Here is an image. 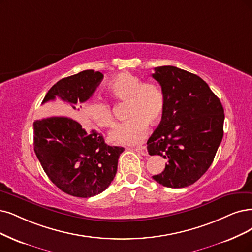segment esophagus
<instances>
[{
  "label": "esophagus",
  "mask_w": 252,
  "mask_h": 252,
  "mask_svg": "<svg viewBox=\"0 0 252 252\" xmlns=\"http://www.w3.org/2000/svg\"><path fill=\"white\" fill-rule=\"evenodd\" d=\"M134 151L137 152L138 154H140L142 156H148V152H147V148L146 146H138V147H135Z\"/></svg>",
  "instance_id": "esophagus-1"
}]
</instances>
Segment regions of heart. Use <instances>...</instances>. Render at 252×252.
Segmentation results:
<instances>
[{"label": "heart", "instance_id": "obj_1", "mask_svg": "<svg viewBox=\"0 0 252 252\" xmlns=\"http://www.w3.org/2000/svg\"><path fill=\"white\" fill-rule=\"evenodd\" d=\"M107 88L115 100L127 102L126 117L129 118L111 131L109 139L117 144L139 143L146 136L148 125L160 123L165 110L164 92L156 84L143 83L129 72L117 74L108 83ZM85 112L87 119L99 127L114 125L112 107L105 100H89Z\"/></svg>", "mask_w": 252, "mask_h": 252}]
</instances>
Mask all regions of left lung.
Here are the masks:
<instances>
[{
    "label": "left lung",
    "mask_w": 252,
    "mask_h": 252,
    "mask_svg": "<svg viewBox=\"0 0 252 252\" xmlns=\"http://www.w3.org/2000/svg\"><path fill=\"white\" fill-rule=\"evenodd\" d=\"M152 77L162 87L165 110L147 151L167 160L164 171L153 179L168 188L188 187L214 161L223 137L224 110L196 74L168 65L156 67Z\"/></svg>",
    "instance_id": "left-lung-1"
}]
</instances>
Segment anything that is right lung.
<instances>
[{
	"mask_svg": "<svg viewBox=\"0 0 252 252\" xmlns=\"http://www.w3.org/2000/svg\"><path fill=\"white\" fill-rule=\"evenodd\" d=\"M104 74L92 69L61 79L42 100L46 115L35 120L34 152L49 179L66 194L92 197L113 181L124 147L110 146L94 129L87 133L71 116L80 102L86 101ZM55 102V104H52Z\"/></svg>",
	"mask_w": 252,
	"mask_h": 252,
	"instance_id": "add662e5",
	"label": "right lung"
}]
</instances>
